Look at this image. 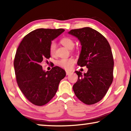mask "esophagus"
<instances>
[{
  "label": "esophagus",
  "instance_id": "34e87169",
  "mask_svg": "<svg viewBox=\"0 0 131 131\" xmlns=\"http://www.w3.org/2000/svg\"><path fill=\"white\" fill-rule=\"evenodd\" d=\"M66 75H67V76H68V75L72 74V72H69V71H66Z\"/></svg>",
  "mask_w": 131,
  "mask_h": 131
}]
</instances>
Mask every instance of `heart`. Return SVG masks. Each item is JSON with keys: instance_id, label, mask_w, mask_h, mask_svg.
Returning <instances> with one entry per match:
<instances>
[{"instance_id": "heart-1", "label": "heart", "mask_w": 131, "mask_h": 131, "mask_svg": "<svg viewBox=\"0 0 131 131\" xmlns=\"http://www.w3.org/2000/svg\"><path fill=\"white\" fill-rule=\"evenodd\" d=\"M61 43L63 46H65L68 49H72L74 46L73 40L69 37H64L61 40ZM55 49H56V44L54 42H52L50 44L49 50L51 55H54L55 52ZM74 62V60L72 58H63L61 59L58 62V64L61 67L65 68L66 69H71L72 68Z\"/></svg>"}]
</instances>
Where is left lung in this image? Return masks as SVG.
<instances>
[{
  "label": "left lung",
  "instance_id": "obj_1",
  "mask_svg": "<svg viewBox=\"0 0 131 131\" xmlns=\"http://www.w3.org/2000/svg\"><path fill=\"white\" fill-rule=\"evenodd\" d=\"M68 34L77 37L81 43L77 65L88 68L83 74L75 72L79 78L73 89L82 102L93 105L105 96L113 80L114 61L110 46L102 35L89 27L72 29Z\"/></svg>",
  "mask_w": 131,
  "mask_h": 131
}]
</instances>
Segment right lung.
I'll use <instances>...</instances> for the list:
<instances>
[{
	"label": "right lung",
	"mask_w": 131,
	"mask_h": 131,
	"mask_svg": "<svg viewBox=\"0 0 131 131\" xmlns=\"http://www.w3.org/2000/svg\"><path fill=\"white\" fill-rule=\"evenodd\" d=\"M64 31L63 29H37L26 35L17 48L14 66L18 85L34 105L47 103L66 76L65 70L59 66L46 72L40 65L43 60L50 58L51 41Z\"/></svg>",
	"instance_id": "right-lung-1"
}]
</instances>
